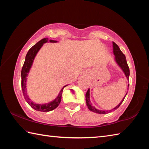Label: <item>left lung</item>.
I'll return each mask as SVG.
<instances>
[{"label":"left lung","mask_w":149,"mask_h":149,"mask_svg":"<svg viewBox=\"0 0 149 149\" xmlns=\"http://www.w3.org/2000/svg\"><path fill=\"white\" fill-rule=\"evenodd\" d=\"M113 54L115 55V61L116 63V64L118 65L119 67L122 69V70L123 71V72L124 73V74L125 75V77H127V80H129V74H130V72H129V66L127 65V61H126V58L125 55L123 54V52L120 50L119 47L116 45V44L115 42H113ZM129 84H128V88L127 90L129 88ZM125 94V97L123 98V99L122 100L121 102H120L118 105H117L115 107H114L113 109H112L111 110H107V111H103V110H100L97 109L96 107H95V106H93L91 104V101H90V88L88 90L87 92L86 93V106H88V108L91 111H93L94 113H96L98 114H107L109 113L111 111H113L114 110L117 109L119 107V106L121 105V104L122 103V102L124 100L125 97L126 96Z\"/></svg>","instance_id":"8db88e82"}]
</instances>
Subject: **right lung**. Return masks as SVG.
<instances>
[{
    "mask_svg": "<svg viewBox=\"0 0 149 149\" xmlns=\"http://www.w3.org/2000/svg\"><path fill=\"white\" fill-rule=\"evenodd\" d=\"M47 42L56 43L58 42V41L49 40V38H43L42 40H41L38 42L36 43L34 46L31 47V48L29 50V51H28V52L27 53L26 56V59H25L23 67H22V72H21L22 88V91H23V95L25 99H26L28 104H29L32 108H33L34 109H35L36 111H43V112L50 111L56 109V107L59 106V104L61 100V96H62L63 89H64L65 87L68 86L67 84L63 86L61 88V90H60L58 97H57L54 100L51 101V102H49L46 104H36L34 102H33V101L29 97V96H28L27 91V86H26L27 75L29 74L30 69L33 65L34 59L35 58L37 53L38 52L40 49L42 48V47L43 46V44Z\"/></svg>",
    "mask_w": 149,
    "mask_h": 149,
    "instance_id": "obj_1",
    "label": "right lung"
}]
</instances>
